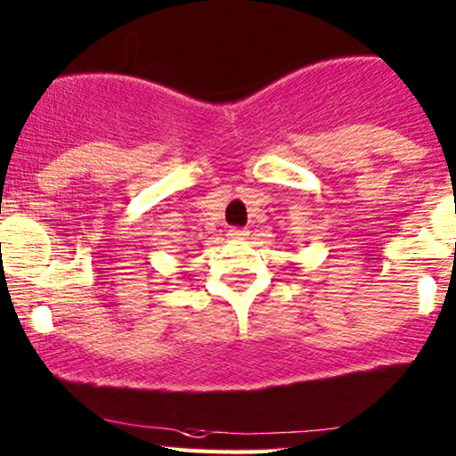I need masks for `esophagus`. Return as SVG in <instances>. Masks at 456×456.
I'll return each instance as SVG.
<instances>
[{"mask_svg":"<svg viewBox=\"0 0 456 456\" xmlns=\"http://www.w3.org/2000/svg\"><path fill=\"white\" fill-rule=\"evenodd\" d=\"M228 237H232V239H245V237H248V230H245V228H230Z\"/></svg>","mask_w":456,"mask_h":456,"instance_id":"34e87169","label":"esophagus"}]
</instances>
